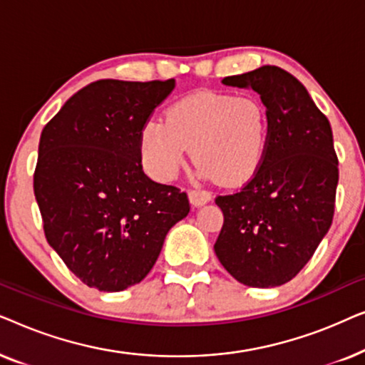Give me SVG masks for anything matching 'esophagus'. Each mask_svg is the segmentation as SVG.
Returning a JSON list of instances; mask_svg holds the SVG:
<instances>
[{"instance_id":"34e87169","label":"esophagus","mask_w":365,"mask_h":365,"mask_svg":"<svg viewBox=\"0 0 365 365\" xmlns=\"http://www.w3.org/2000/svg\"><path fill=\"white\" fill-rule=\"evenodd\" d=\"M211 199H212V196L209 191H199V189H192V191H189V202L196 207L209 202Z\"/></svg>"}]
</instances>
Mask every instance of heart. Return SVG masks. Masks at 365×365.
<instances>
[{
    "mask_svg": "<svg viewBox=\"0 0 365 365\" xmlns=\"http://www.w3.org/2000/svg\"><path fill=\"white\" fill-rule=\"evenodd\" d=\"M269 114L261 99L199 91L173 103L164 119H149L139 149L146 171L171 181L182 168L189 148L201 178L227 186L246 182L266 156Z\"/></svg>",
    "mask_w": 365,
    "mask_h": 365,
    "instance_id": "obj_1",
    "label": "heart"
}]
</instances>
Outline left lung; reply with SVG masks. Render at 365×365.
Instances as JSON below:
<instances>
[{
    "mask_svg": "<svg viewBox=\"0 0 365 365\" xmlns=\"http://www.w3.org/2000/svg\"><path fill=\"white\" fill-rule=\"evenodd\" d=\"M222 84L261 96L269 138L251 181L216 197L224 224L214 251L244 286H282L306 266L332 224L339 163L331 124L304 84L277 66L227 76Z\"/></svg>",
    "mask_w": 365,
    "mask_h": 365,
    "instance_id": "left-lung-1",
    "label": "left lung"
}]
</instances>
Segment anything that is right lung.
<instances>
[{
  "label": "right lung",
  "mask_w": 365,
  "mask_h": 365,
  "mask_svg": "<svg viewBox=\"0 0 365 365\" xmlns=\"http://www.w3.org/2000/svg\"><path fill=\"white\" fill-rule=\"evenodd\" d=\"M176 86L99 79L44 126L34 196L44 236L89 287L119 292L141 282L164 239L189 212L186 192L143 171L139 136Z\"/></svg>",
  "instance_id": "add662e5"
}]
</instances>
